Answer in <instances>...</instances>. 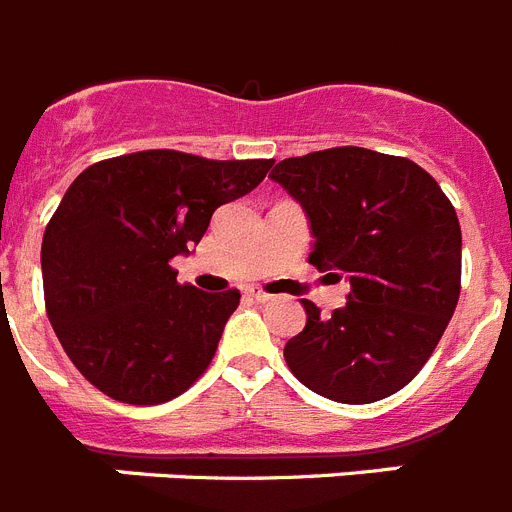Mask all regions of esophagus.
<instances>
[{
  "label": "esophagus",
  "instance_id": "34e87169",
  "mask_svg": "<svg viewBox=\"0 0 512 512\" xmlns=\"http://www.w3.org/2000/svg\"><path fill=\"white\" fill-rule=\"evenodd\" d=\"M248 295H251L253 300H259V303H269L272 300V295L266 290H261V287H253V290H248Z\"/></svg>",
  "mask_w": 512,
  "mask_h": 512
}]
</instances>
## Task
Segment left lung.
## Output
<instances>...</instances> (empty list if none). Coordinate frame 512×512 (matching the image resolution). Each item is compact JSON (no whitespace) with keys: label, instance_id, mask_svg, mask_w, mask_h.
<instances>
[{"label":"left lung","instance_id":"1","mask_svg":"<svg viewBox=\"0 0 512 512\" xmlns=\"http://www.w3.org/2000/svg\"><path fill=\"white\" fill-rule=\"evenodd\" d=\"M269 178L310 217V264L349 277L344 308L285 344L292 375L339 404L401 391L438 347L461 295V225L438 181L406 157L331 147L287 157ZM336 277V274H334Z\"/></svg>","mask_w":512,"mask_h":512}]
</instances>
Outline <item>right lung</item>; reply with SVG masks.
I'll list each match as a JSON object with an SVG mask.
<instances>
[{
	"label": "right lung",
	"instance_id": "right-lung-1",
	"mask_svg": "<svg viewBox=\"0 0 512 512\" xmlns=\"http://www.w3.org/2000/svg\"><path fill=\"white\" fill-rule=\"evenodd\" d=\"M272 165L142 150L74 178L43 233L41 269L48 321L85 381L150 406L202 378L240 292L181 285L170 261Z\"/></svg>",
	"mask_w": 512,
	"mask_h": 512
}]
</instances>
